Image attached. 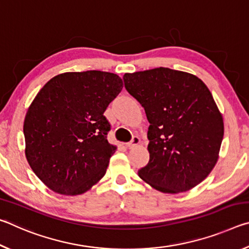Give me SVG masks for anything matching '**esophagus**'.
<instances>
[{
  "label": "esophagus",
  "mask_w": 249,
  "mask_h": 249,
  "mask_svg": "<svg viewBox=\"0 0 249 249\" xmlns=\"http://www.w3.org/2000/svg\"><path fill=\"white\" fill-rule=\"evenodd\" d=\"M141 142V140H140V137H137V136H134L133 138H132V141H130L129 142H127V144H126V146L128 147V148H133V147H135L136 145H138Z\"/></svg>",
  "instance_id": "obj_1"
}]
</instances>
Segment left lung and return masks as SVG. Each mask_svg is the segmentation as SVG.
<instances>
[{
    "label": "left lung",
    "mask_w": 249,
    "mask_h": 249,
    "mask_svg": "<svg viewBox=\"0 0 249 249\" xmlns=\"http://www.w3.org/2000/svg\"><path fill=\"white\" fill-rule=\"evenodd\" d=\"M123 79L150 124L149 162L140 178L162 193L191 190L215 167L224 135L212 93L196 75L163 67Z\"/></svg>",
    "instance_id": "8db88e82"
}]
</instances>
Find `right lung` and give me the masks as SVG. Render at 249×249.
<instances>
[{"label":"right lung","instance_id":"1","mask_svg":"<svg viewBox=\"0 0 249 249\" xmlns=\"http://www.w3.org/2000/svg\"><path fill=\"white\" fill-rule=\"evenodd\" d=\"M122 89L117 74L90 70L58 74L37 93L24 121L25 156L50 190L83 195L103 178L117 149L103 114Z\"/></svg>","mask_w":249,"mask_h":249}]
</instances>
